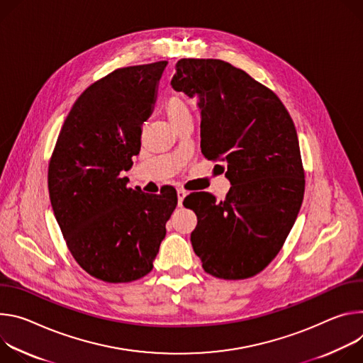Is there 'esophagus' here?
Wrapping results in <instances>:
<instances>
[{"instance_id":"34e87169","label":"esophagus","mask_w":363,"mask_h":363,"mask_svg":"<svg viewBox=\"0 0 363 363\" xmlns=\"http://www.w3.org/2000/svg\"><path fill=\"white\" fill-rule=\"evenodd\" d=\"M186 190L184 189H177V200H179V206H183V200L186 197Z\"/></svg>"}]
</instances>
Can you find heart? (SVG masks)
<instances>
[{
    "mask_svg": "<svg viewBox=\"0 0 363 363\" xmlns=\"http://www.w3.org/2000/svg\"><path fill=\"white\" fill-rule=\"evenodd\" d=\"M166 112L167 116L170 119V123L173 125H176L179 121H182L183 118L190 115L189 106L186 105V102L180 98V96H170L166 102Z\"/></svg>",
    "mask_w": 363,
    "mask_h": 363,
    "instance_id": "obj_1",
    "label": "heart"
}]
</instances>
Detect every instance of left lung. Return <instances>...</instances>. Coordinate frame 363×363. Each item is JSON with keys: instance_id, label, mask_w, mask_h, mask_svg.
<instances>
[{"instance_id": "obj_1", "label": "left lung", "mask_w": 363, "mask_h": 363, "mask_svg": "<svg viewBox=\"0 0 363 363\" xmlns=\"http://www.w3.org/2000/svg\"><path fill=\"white\" fill-rule=\"evenodd\" d=\"M176 70L172 86L200 99L202 152L223 161L232 184L220 202L213 194L184 199L197 216L193 251L216 278H251L283 248L303 203L294 123L271 89L228 62L182 59Z\"/></svg>"}]
</instances>
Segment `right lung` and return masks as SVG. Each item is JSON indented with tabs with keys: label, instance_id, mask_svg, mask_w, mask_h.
<instances>
[{
	"label": "right lung",
	"instance_id": "right-lung-1",
	"mask_svg": "<svg viewBox=\"0 0 363 363\" xmlns=\"http://www.w3.org/2000/svg\"><path fill=\"white\" fill-rule=\"evenodd\" d=\"M166 60L119 67L73 104L49 161L48 186L65 242L89 275L131 283L152 269L177 205L169 186L148 196L121 176L140 152Z\"/></svg>",
	"mask_w": 363,
	"mask_h": 363
}]
</instances>
